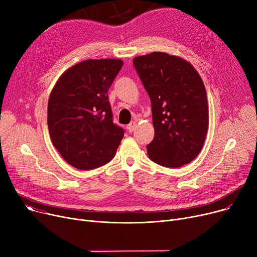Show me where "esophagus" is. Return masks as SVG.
Wrapping results in <instances>:
<instances>
[{
  "mask_svg": "<svg viewBox=\"0 0 257 257\" xmlns=\"http://www.w3.org/2000/svg\"><path fill=\"white\" fill-rule=\"evenodd\" d=\"M136 128H137V123H136V121H131V123L127 126V129H128L129 132H133L134 130H136Z\"/></svg>",
  "mask_w": 257,
  "mask_h": 257,
  "instance_id": "1",
  "label": "esophagus"
}]
</instances>
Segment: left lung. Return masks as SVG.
<instances>
[{
  "mask_svg": "<svg viewBox=\"0 0 257 257\" xmlns=\"http://www.w3.org/2000/svg\"><path fill=\"white\" fill-rule=\"evenodd\" d=\"M133 64L152 105L155 134L147 145L148 156L167 168L190 164L208 130L203 81L190 62L163 52L136 57Z\"/></svg>",
  "mask_w": 257,
  "mask_h": 257,
  "instance_id": "8db88e82",
  "label": "left lung"
}]
</instances>
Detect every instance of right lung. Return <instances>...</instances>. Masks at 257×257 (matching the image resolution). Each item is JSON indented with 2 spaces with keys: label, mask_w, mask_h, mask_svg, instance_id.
<instances>
[{
  "label": "right lung",
  "mask_w": 257,
  "mask_h": 257,
  "mask_svg": "<svg viewBox=\"0 0 257 257\" xmlns=\"http://www.w3.org/2000/svg\"><path fill=\"white\" fill-rule=\"evenodd\" d=\"M123 66L119 59H89L66 70L48 103L51 141L79 170L102 167L114 157L124 129L113 123L108 89Z\"/></svg>",
  "instance_id": "add662e5"
}]
</instances>
